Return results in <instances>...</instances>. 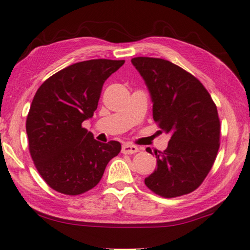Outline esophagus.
I'll return each instance as SVG.
<instances>
[{"instance_id":"esophagus-1","label":"esophagus","mask_w":250,"mask_h":250,"mask_svg":"<svg viewBox=\"0 0 250 250\" xmlns=\"http://www.w3.org/2000/svg\"><path fill=\"white\" fill-rule=\"evenodd\" d=\"M121 150H122V153L133 154V153H137V152H139V147L133 146V145H130V143H124V145H122Z\"/></svg>"}]
</instances>
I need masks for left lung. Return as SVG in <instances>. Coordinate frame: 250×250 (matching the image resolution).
<instances>
[{
	"label": "left lung",
	"mask_w": 250,
	"mask_h": 250,
	"mask_svg": "<svg viewBox=\"0 0 250 250\" xmlns=\"http://www.w3.org/2000/svg\"><path fill=\"white\" fill-rule=\"evenodd\" d=\"M131 62L150 92L154 121L171 134L167 149L154 151L158 167L145 183L167 198L191 193L208 174L219 149L216 104L200 80L171 62L135 57Z\"/></svg>",
	"instance_id": "left-lung-1"
}]
</instances>
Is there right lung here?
Instances as JSON below:
<instances>
[{
  "instance_id": "1",
  "label": "right lung",
  "mask_w": 250,
  "mask_h": 250,
  "mask_svg": "<svg viewBox=\"0 0 250 250\" xmlns=\"http://www.w3.org/2000/svg\"><path fill=\"white\" fill-rule=\"evenodd\" d=\"M125 61L91 59L59 70L36 91L26 119L31 156L50 188L79 195L99 183L118 141L101 143L82 126L94 116L104 83Z\"/></svg>"
}]
</instances>
